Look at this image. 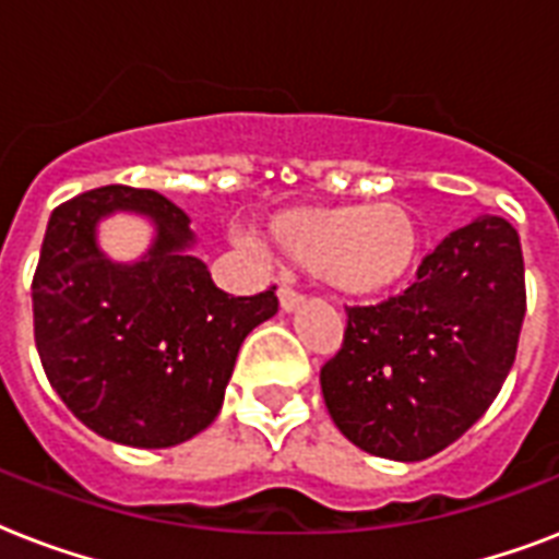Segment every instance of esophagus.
<instances>
[{
    "instance_id": "esophagus-1",
    "label": "esophagus",
    "mask_w": 559,
    "mask_h": 559,
    "mask_svg": "<svg viewBox=\"0 0 559 559\" xmlns=\"http://www.w3.org/2000/svg\"><path fill=\"white\" fill-rule=\"evenodd\" d=\"M278 301H281V310L284 313H293L301 301H305V296L301 293H296V289H289V287H281L278 289Z\"/></svg>"
}]
</instances>
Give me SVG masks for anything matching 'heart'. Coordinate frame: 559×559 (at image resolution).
<instances>
[{
	"label": "heart",
	"instance_id": "1",
	"mask_svg": "<svg viewBox=\"0 0 559 559\" xmlns=\"http://www.w3.org/2000/svg\"><path fill=\"white\" fill-rule=\"evenodd\" d=\"M266 235L289 263L319 272L345 296L397 287L424 246L415 211L400 202L289 209L270 219Z\"/></svg>",
	"mask_w": 559,
	"mask_h": 559
}]
</instances>
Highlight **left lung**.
Here are the masks:
<instances>
[{
	"label": "left lung",
	"instance_id": "left-lung-1",
	"mask_svg": "<svg viewBox=\"0 0 559 559\" xmlns=\"http://www.w3.org/2000/svg\"><path fill=\"white\" fill-rule=\"evenodd\" d=\"M522 319L520 235L485 214L443 237L400 296L348 307L340 354L319 377L324 406L359 450L429 459L496 400L516 359Z\"/></svg>",
	"mask_w": 559,
	"mask_h": 559
}]
</instances>
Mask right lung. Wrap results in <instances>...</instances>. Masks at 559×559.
<instances>
[{
    "label": "right lung",
    "mask_w": 559,
    "mask_h": 559,
    "mask_svg": "<svg viewBox=\"0 0 559 559\" xmlns=\"http://www.w3.org/2000/svg\"><path fill=\"white\" fill-rule=\"evenodd\" d=\"M116 210L154 219L135 264L97 249V223ZM188 214L156 191L104 186L51 211L31 284L34 342L51 389L92 432L165 450L217 417L237 350L278 313L275 287L228 296L193 258Z\"/></svg>",
    "instance_id": "add662e5"
}]
</instances>
